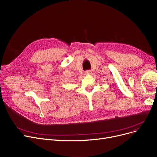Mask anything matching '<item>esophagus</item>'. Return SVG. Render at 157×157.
I'll return each mask as SVG.
<instances>
[{"mask_svg": "<svg viewBox=\"0 0 157 157\" xmlns=\"http://www.w3.org/2000/svg\"><path fill=\"white\" fill-rule=\"evenodd\" d=\"M85 75H90V74H91V71H90V70H87V71H86L85 72Z\"/></svg>", "mask_w": 157, "mask_h": 157, "instance_id": "esophagus-1", "label": "esophagus"}]
</instances>
